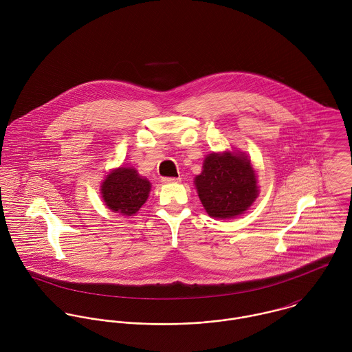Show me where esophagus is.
Masks as SVG:
<instances>
[{"label":"esophagus","instance_id":"34e87169","mask_svg":"<svg viewBox=\"0 0 352 352\" xmlns=\"http://www.w3.org/2000/svg\"><path fill=\"white\" fill-rule=\"evenodd\" d=\"M161 182L164 184H172V183H179L180 182V177H162Z\"/></svg>","mask_w":352,"mask_h":352}]
</instances>
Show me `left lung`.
<instances>
[{"instance_id": "left-lung-1", "label": "left lung", "mask_w": 352, "mask_h": 352, "mask_svg": "<svg viewBox=\"0 0 352 352\" xmlns=\"http://www.w3.org/2000/svg\"><path fill=\"white\" fill-rule=\"evenodd\" d=\"M201 204L212 218H234L247 211L258 195L257 176L244 153H211L195 177Z\"/></svg>"}]
</instances>
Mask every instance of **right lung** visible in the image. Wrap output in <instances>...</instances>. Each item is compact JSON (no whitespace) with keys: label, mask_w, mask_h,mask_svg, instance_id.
<instances>
[{"label":"right lung","mask_w":352,"mask_h":352,"mask_svg":"<svg viewBox=\"0 0 352 352\" xmlns=\"http://www.w3.org/2000/svg\"><path fill=\"white\" fill-rule=\"evenodd\" d=\"M151 182L142 177L135 168L120 166L111 170L101 183V198L113 212L134 215L151 192Z\"/></svg>","instance_id":"add662e5"}]
</instances>
